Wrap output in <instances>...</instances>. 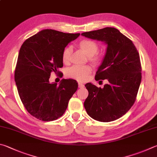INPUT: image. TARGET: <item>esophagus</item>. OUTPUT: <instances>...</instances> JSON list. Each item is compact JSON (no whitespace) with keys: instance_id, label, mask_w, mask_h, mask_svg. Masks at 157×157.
<instances>
[{"instance_id":"obj_1","label":"esophagus","mask_w":157,"mask_h":157,"mask_svg":"<svg viewBox=\"0 0 157 157\" xmlns=\"http://www.w3.org/2000/svg\"><path fill=\"white\" fill-rule=\"evenodd\" d=\"M78 86L79 88H83L84 86V85L82 82H78Z\"/></svg>"}]
</instances>
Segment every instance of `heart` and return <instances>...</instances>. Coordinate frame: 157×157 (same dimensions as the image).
Listing matches in <instances>:
<instances>
[{"label":"heart","mask_w":157,"mask_h":157,"mask_svg":"<svg viewBox=\"0 0 157 157\" xmlns=\"http://www.w3.org/2000/svg\"><path fill=\"white\" fill-rule=\"evenodd\" d=\"M79 47L83 49L88 56L90 59L95 63H98L100 61V57L97 53L98 52L99 46L98 43L92 40L85 39L79 42ZM72 48L71 46L66 47L62 53V61L64 63H68L70 61L71 53ZM91 71L92 67L89 65H74L67 71V75L69 78L77 79L78 81H84L87 78V76Z\"/></svg>","instance_id":"b5f03b06"}]
</instances>
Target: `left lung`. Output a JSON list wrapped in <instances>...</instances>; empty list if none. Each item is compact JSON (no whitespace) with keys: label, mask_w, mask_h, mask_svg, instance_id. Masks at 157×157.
Masks as SVG:
<instances>
[{"label":"left lung","mask_w":157,"mask_h":157,"mask_svg":"<svg viewBox=\"0 0 157 157\" xmlns=\"http://www.w3.org/2000/svg\"><path fill=\"white\" fill-rule=\"evenodd\" d=\"M82 35L107 44L95 80L107 79L108 83L102 88L91 83L85 85L88 96L84 108L88 115L97 121H115L124 115L136 100L141 81L138 51L131 40L114 27L88 31Z\"/></svg>","instance_id":"1"}]
</instances>
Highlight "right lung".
<instances>
[{
	"mask_svg": "<svg viewBox=\"0 0 157 157\" xmlns=\"http://www.w3.org/2000/svg\"><path fill=\"white\" fill-rule=\"evenodd\" d=\"M79 35L44 29L22 44L14 78L25 109L39 120L53 121L63 115L78 89L74 79H63L59 85L49 79L52 72L61 73L58 69L63 67L64 48Z\"/></svg>",
	"mask_w": 157,
	"mask_h": 157,
	"instance_id": "1",
	"label": "right lung"
}]
</instances>
